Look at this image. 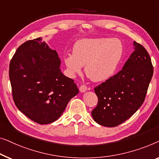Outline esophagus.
<instances>
[{
	"mask_svg": "<svg viewBox=\"0 0 159 159\" xmlns=\"http://www.w3.org/2000/svg\"><path fill=\"white\" fill-rule=\"evenodd\" d=\"M79 90L80 92L84 93V92H85V91H87V86H86V85H81V86H80Z\"/></svg>",
	"mask_w": 159,
	"mask_h": 159,
	"instance_id": "esophagus-1",
	"label": "esophagus"
}]
</instances>
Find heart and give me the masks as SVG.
Instances as JSON below:
<instances>
[{
	"label": "heart",
	"instance_id": "heart-1",
	"mask_svg": "<svg viewBox=\"0 0 159 159\" xmlns=\"http://www.w3.org/2000/svg\"><path fill=\"white\" fill-rule=\"evenodd\" d=\"M122 52L123 46L117 39H83L75 44L73 54L65 55L63 61L69 75L79 74L86 65V73L91 79L103 81L115 73Z\"/></svg>",
	"mask_w": 159,
	"mask_h": 159
}]
</instances>
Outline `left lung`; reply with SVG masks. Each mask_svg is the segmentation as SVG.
Listing matches in <instances>:
<instances>
[{
  "mask_svg": "<svg viewBox=\"0 0 159 159\" xmlns=\"http://www.w3.org/2000/svg\"><path fill=\"white\" fill-rule=\"evenodd\" d=\"M135 51L117 74L94 88L97 106L93 119L102 126L112 127L126 121L141 107L153 74L147 50L135 41Z\"/></svg>",
  "mask_w": 159,
  "mask_h": 159,
  "instance_id": "left-lung-1",
  "label": "left lung"
}]
</instances>
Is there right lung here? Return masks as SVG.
<instances>
[{
	"label": "right lung",
	"instance_id": "add662e5",
	"mask_svg": "<svg viewBox=\"0 0 159 159\" xmlns=\"http://www.w3.org/2000/svg\"><path fill=\"white\" fill-rule=\"evenodd\" d=\"M57 52L41 38L20 45L9 66V79L16 106L40 125L57 120L69 101L79 93L74 80L62 74Z\"/></svg>",
	"mask_w": 159,
	"mask_h": 159
}]
</instances>
